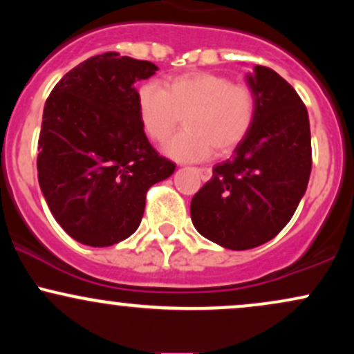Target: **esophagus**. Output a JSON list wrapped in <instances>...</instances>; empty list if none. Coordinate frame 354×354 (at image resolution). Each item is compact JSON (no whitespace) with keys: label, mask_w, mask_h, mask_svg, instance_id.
<instances>
[{"label":"esophagus","mask_w":354,"mask_h":354,"mask_svg":"<svg viewBox=\"0 0 354 354\" xmlns=\"http://www.w3.org/2000/svg\"><path fill=\"white\" fill-rule=\"evenodd\" d=\"M196 171L200 173V176H201L203 181H208L209 178H211V174H213V173H211L209 168H196Z\"/></svg>","instance_id":"1"}]
</instances>
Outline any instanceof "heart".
Returning <instances> with one entry per match:
<instances>
[{"label":"heart","mask_w":354,"mask_h":354,"mask_svg":"<svg viewBox=\"0 0 354 354\" xmlns=\"http://www.w3.org/2000/svg\"><path fill=\"white\" fill-rule=\"evenodd\" d=\"M138 118L146 136L161 143L185 116V131L165 146L174 160L196 161L233 151L245 140L256 115L254 91L245 83L211 71H189L136 93Z\"/></svg>","instance_id":"heart-1"}]
</instances>
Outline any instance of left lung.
<instances>
[{
    "label": "left lung",
    "mask_w": 354,
    "mask_h": 354,
    "mask_svg": "<svg viewBox=\"0 0 354 354\" xmlns=\"http://www.w3.org/2000/svg\"><path fill=\"white\" fill-rule=\"evenodd\" d=\"M246 83L256 96L253 126L189 208L198 233L234 251L263 245L288 225L311 173L310 120L295 88L259 64Z\"/></svg>",
    "instance_id": "8db88e82"
}]
</instances>
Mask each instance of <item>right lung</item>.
I'll use <instances>...</instances> for the list:
<instances>
[{
  "instance_id": "add662e5",
  "label": "right lung",
  "mask_w": 354,
  "mask_h": 354,
  "mask_svg": "<svg viewBox=\"0 0 354 354\" xmlns=\"http://www.w3.org/2000/svg\"><path fill=\"white\" fill-rule=\"evenodd\" d=\"M158 71L115 51L93 56L48 96L38 141V181L59 226L83 245L123 241L140 226L146 193L176 165L149 145L135 83Z\"/></svg>"
}]
</instances>
